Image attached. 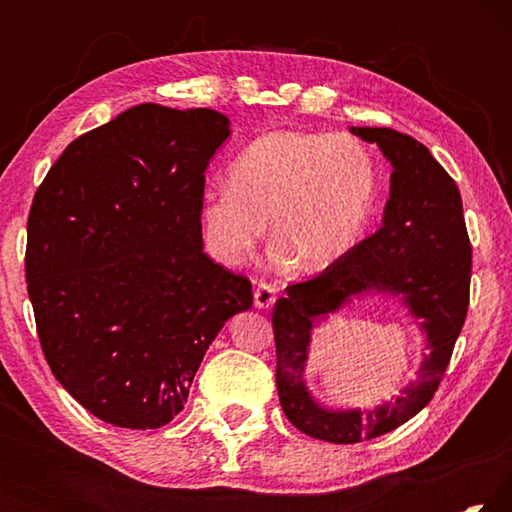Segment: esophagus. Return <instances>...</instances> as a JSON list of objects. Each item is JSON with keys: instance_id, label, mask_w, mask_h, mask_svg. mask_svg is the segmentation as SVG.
I'll list each match as a JSON object with an SVG mask.
<instances>
[{"instance_id": "34e87169", "label": "esophagus", "mask_w": 512, "mask_h": 512, "mask_svg": "<svg viewBox=\"0 0 512 512\" xmlns=\"http://www.w3.org/2000/svg\"><path fill=\"white\" fill-rule=\"evenodd\" d=\"M273 302H275V287H273V284L259 282L257 289H255V307L257 309H271Z\"/></svg>"}]
</instances>
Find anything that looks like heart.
Listing matches in <instances>:
<instances>
[{
    "label": "heart",
    "instance_id": "b5f03b06",
    "mask_svg": "<svg viewBox=\"0 0 512 512\" xmlns=\"http://www.w3.org/2000/svg\"><path fill=\"white\" fill-rule=\"evenodd\" d=\"M377 198L370 151L348 135L275 131L230 167V185L207 189L203 232L210 253L235 266L264 237L291 271L318 273L357 246Z\"/></svg>",
    "mask_w": 512,
    "mask_h": 512
}]
</instances>
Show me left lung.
Segmentation results:
<instances>
[{"instance_id":"left-lung-1","label":"left lung","mask_w":512,"mask_h":512,"mask_svg":"<svg viewBox=\"0 0 512 512\" xmlns=\"http://www.w3.org/2000/svg\"><path fill=\"white\" fill-rule=\"evenodd\" d=\"M393 164L384 223L348 255L307 282L289 284L273 307L277 393L293 427L311 438L352 445L393 431L431 402L452 359L470 305L472 246L452 176L429 149L393 128H350ZM370 288L402 295L432 350L419 379L375 412H329L301 379L313 320Z\"/></svg>"}]
</instances>
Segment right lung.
<instances>
[{
    "label": "right lung",
    "instance_id": "add662e5",
    "mask_svg": "<svg viewBox=\"0 0 512 512\" xmlns=\"http://www.w3.org/2000/svg\"><path fill=\"white\" fill-rule=\"evenodd\" d=\"M230 119L142 103L67 146L27 223V284L54 377L99 420L158 429L183 411L244 275L203 253L205 169Z\"/></svg>",
    "mask_w": 512,
    "mask_h": 512
}]
</instances>
